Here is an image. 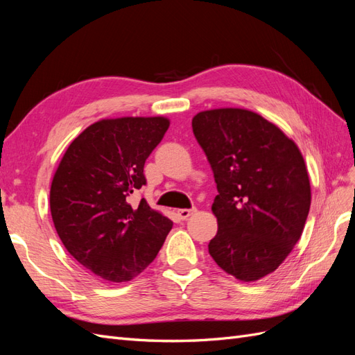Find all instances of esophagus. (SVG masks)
Masks as SVG:
<instances>
[{
  "instance_id": "obj_1",
  "label": "esophagus",
  "mask_w": 355,
  "mask_h": 355,
  "mask_svg": "<svg viewBox=\"0 0 355 355\" xmlns=\"http://www.w3.org/2000/svg\"><path fill=\"white\" fill-rule=\"evenodd\" d=\"M196 211H197L196 209H180V210H178V216H179V219L185 220L191 216L192 213H196Z\"/></svg>"
}]
</instances>
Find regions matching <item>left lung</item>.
<instances>
[{
	"label": "left lung",
	"instance_id": "obj_1",
	"mask_svg": "<svg viewBox=\"0 0 355 355\" xmlns=\"http://www.w3.org/2000/svg\"><path fill=\"white\" fill-rule=\"evenodd\" d=\"M192 132L219 192L209 253L237 280H261L284 262L305 227L311 185L302 153L282 128L249 110L201 111Z\"/></svg>",
	"mask_w": 355,
	"mask_h": 355
}]
</instances>
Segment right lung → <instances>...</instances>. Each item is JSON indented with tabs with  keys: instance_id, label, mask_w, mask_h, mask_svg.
<instances>
[{
	"instance_id": "obj_1",
	"label": "right lung",
	"mask_w": 355,
	"mask_h": 355,
	"mask_svg": "<svg viewBox=\"0 0 355 355\" xmlns=\"http://www.w3.org/2000/svg\"><path fill=\"white\" fill-rule=\"evenodd\" d=\"M166 116L105 118L73 139L55 171L50 211L59 239L105 282H130L151 263L173 222L130 196L146 184L145 161Z\"/></svg>"
}]
</instances>
